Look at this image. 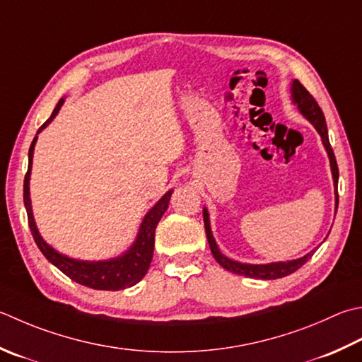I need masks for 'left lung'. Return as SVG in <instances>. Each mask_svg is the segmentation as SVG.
I'll use <instances>...</instances> for the list:
<instances>
[{"instance_id":"obj_1","label":"left lung","mask_w":362,"mask_h":362,"mask_svg":"<svg viewBox=\"0 0 362 362\" xmlns=\"http://www.w3.org/2000/svg\"><path fill=\"white\" fill-rule=\"evenodd\" d=\"M292 97L293 102L298 105V110L301 111V115L309 119L310 122L314 124L317 132L320 133L322 141L325 147H327V152L329 155V161H331V171H332V179H334V185L337 191V182H339V168H337V161L334 157V152H332L329 139H328V129H327V122H325V115L320 106H318L315 98L309 94V90L303 86V84L295 80L292 84ZM336 204H339V193H336ZM204 226H205V233H207V240L210 245V251L214 254L215 260L221 265L224 270H228L230 273H235L240 276H246V278H256V279H279L284 278V276H288L295 273L298 268H301L306 262L314 256V252H309L308 256H304L301 259L296 260H290V262H276V264H267V265H247V264H240V262L230 260L226 256H223L219 252L216 242L214 235H211L210 230V221H209V214L207 210L204 209Z\"/></svg>"}]
</instances>
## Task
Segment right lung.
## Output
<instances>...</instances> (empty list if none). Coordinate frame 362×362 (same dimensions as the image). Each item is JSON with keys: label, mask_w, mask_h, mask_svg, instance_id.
Returning <instances> with one entry per match:
<instances>
[{"label": "right lung", "mask_w": 362, "mask_h": 362, "mask_svg": "<svg viewBox=\"0 0 362 362\" xmlns=\"http://www.w3.org/2000/svg\"><path fill=\"white\" fill-rule=\"evenodd\" d=\"M62 102L64 100L61 98L58 105H56V108L53 110L52 116H49L47 122L40 127L39 132L42 129H45V127L52 122L53 117L58 115V111L62 106ZM35 139H37V136L33 139L30 153H28V171L23 182V202L26 207L28 224H30L33 238L39 250L42 251V254H44V256L52 262L56 268H59L64 274L69 276L70 279L78 282V284L81 286H86L95 290H112V292H116V290H122V288L138 284V282L146 276L148 267H151L152 256H153L155 229H157L158 221L168 209V204H169V199H171L173 191H168V193L153 205V209L146 215L144 221L139 228L136 242H134V245L124 254V256L108 260V262H81V260L69 259L66 256H62V254L56 252L52 246H48L44 240H42L33 218L31 201H30V174H31Z\"/></svg>", "instance_id": "obj_1"}]
</instances>
